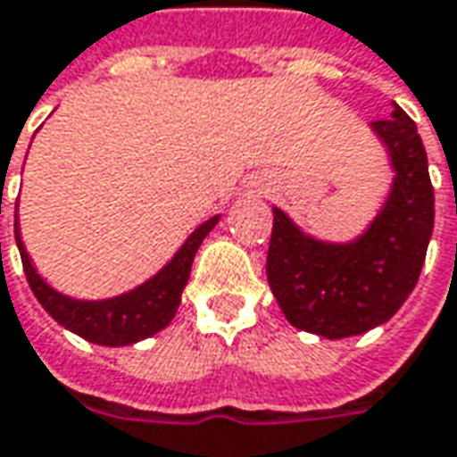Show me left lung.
I'll return each instance as SVG.
<instances>
[{
	"mask_svg": "<svg viewBox=\"0 0 457 457\" xmlns=\"http://www.w3.org/2000/svg\"><path fill=\"white\" fill-rule=\"evenodd\" d=\"M371 128L396 170L386 206L354 244H320L273 209L265 273L287 322L320 337L361 335L396 315L419 283L433 234V184L416 122L394 105Z\"/></svg>",
	"mask_w": 457,
	"mask_h": 457,
	"instance_id": "left-lung-1",
	"label": "left lung"
}]
</instances>
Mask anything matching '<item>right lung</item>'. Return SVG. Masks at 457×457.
Wrapping results in <instances>:
<instances>
[{"instance_id": "right-lung-1", "label": "right lung", "mask_w": 457, "mask_h": 457, "mask_svg": "<svg viewBox=\"0 0 457 457\" xmlns=\"http://www.w3.org/2000/svg\"><path fill=\"white\" fill-rule=\"evenodd\" d=\"M216 221H219V216L202 223L187 238V244L179 248V253L171 258V263L164 265L160 273L150 278L147 283H142L140 287H135L125 295L112 297V300H96V303L73 300V297L61 295L54 287L46 286L29 261L16 221L14 238L16 245H19V253H21V265L27 273L29 287L34 290L38 303L44 305V310L56 320L58 325L68 327L71 332H76L93 345L125 347V345L140 342V339L160 332L162 327L170 325L171 317L177 315L182 290L189 280V273H192L194 255L199 251L206 234L216 226Z\"/></svg>"}]
</instances>
